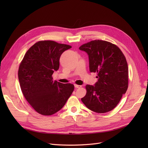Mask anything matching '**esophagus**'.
<instances>
[{
	"mask_svg": "<svg viewBox=\"0 0 148 148\" xmlns=\"http://www.w3.org/2000/svg\"><path fill=\"white\" fill-rule=\"evenodd\" d=\"M74 87L75 88H80L82 87V86H80V85H77V84H74Z\"/></svg>",
	"mask_w": 148,
	"mask_h": 148,
	"instance_id": "34e87169",
	"label": "esophagus"
}]
</instances>
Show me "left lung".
<instances>
[{"label":"left lung","mask_w":148,"mask_h":148,"mask_svg":"<svg viewBox=\"0 0 148 148\" xmlns=\"http://www.w3.org/2000/svg\"><path fill=\"white\" fill-rule=\"evenodd\" d=\"M79 49L88 54L90 72L97 73L98 79L94 86L86 85V94L82 101L96 113L112 110L128 89V67L125 56L118 47L102 40L92 41Z\"/></svg>","instance_id":"1"}]
</instances>
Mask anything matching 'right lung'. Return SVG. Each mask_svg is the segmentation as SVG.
Listing matches in <instances>:
<instances>
[{
    "label": "right lung",
    "mask_w": 148,
    "mask_h": 148,
    "mask_svg": "<svg viewBox=\"0 0 148 148\" xmlns=\"http://www.w3.org/2000/svg\"><path fill=\"white\" fill-rule=\"evenodd\" d=\"M71 46L53 41H41L27 50L18 72L20 88L29 104L42 115L49 116L64 106L74 89L73 84L53 80L59 68L61 54Z\"/></svg>",
    "instance_id": "add662e5"
}]
</instances>
